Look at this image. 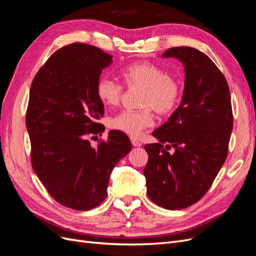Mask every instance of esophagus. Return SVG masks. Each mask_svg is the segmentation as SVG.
I'll list each match as a JSON object with an SVG mask.
<instances>
[{"instance_id": "esophagus-1", "label": "esophagus", "mask_w": 256, "mask_h": 256, "mask_svg": "<svg viewBox=\"0 0 256 256\" xmlns=\"http://www.w3.org/2000/svg\"><path fill=\"white\" fill-rule=\"evenodd\" d=\"M130 140H131V144H132L134 146H136V147H140V146H142V143L138 141V140H136V138H130Z\"/></svg>"}]
</instances>
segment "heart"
Returning a JSON list of instances; mask_svg holds the SVG:
<instances>
[{
  "instance_id": "b5f03b06",
  "label": "heart",
  "mask_w": 256,
  "mask_h": 256,
  "mask_svg": "<svg viewBox=\"0 0 256 256\" xmlns=\"http://www.w3.org/2000/svg\"><path fill=\"white\" fill-rule=\"evenodd\" d=\"M120 78L128 88H142L141 110H125L109 120V127L132 136H138L143 130L154 125L152 109L159 114L171 113L180 95L177 81L166 74L161 67L147 60H140L124 67ZM96 94L104 106L120 102L122 86L109 78H100L96 84Z\"/></svg>"
}]
</instances>
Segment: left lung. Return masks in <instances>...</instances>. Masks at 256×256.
I'll return each instance as SVG.
<instances>
[{
    "instance_id": "left-lung-1",
    "label": "left lung",
    "mask_w": 256,
    "mask_h": 256,
    "mask_svg": "<svg viewBox=\"0 0 256 256\" xmlns=\"http://www.w3.org/2000/svg\"><path fill=\"white\" fill-rule=\"evenodd\" d=\"M162 58L182 62L184 86L180 104L152 132L158 143L145 145L143 174L148 198L175 210L196 203L210 188L228 156L233 113L228 82L206 54L175 47Z\"/></svg>"
}]
</instances>
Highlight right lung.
<instances>
[{
  "mask_svg": "<svg viewBox=\"0 0 256 256\" xmlns=\"http://www.w3.org/2000/svg\"><path fill=\"white\" fill-rule=\"evenodd\" d=\"M111 63L110 54L74 42L52 54L30 85L26 122L33 170L56 202L76 210L104 202L112 170L131 150L122 131L111 130L97 147L88 138L104 131L96 84Z\"/></svg>",
  "mask_w": 256,
  "mask_h": 256,
  "instance_id": "obj_1",
  "label": "right lung"
}]
</instances>
